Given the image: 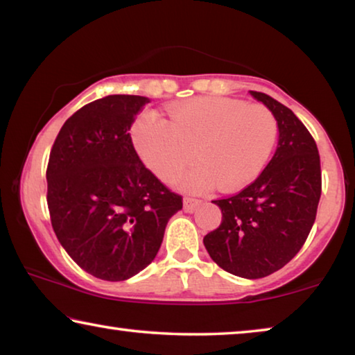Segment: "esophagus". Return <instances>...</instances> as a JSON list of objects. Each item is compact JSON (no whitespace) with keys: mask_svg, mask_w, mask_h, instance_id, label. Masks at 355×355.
Masks as SVG:
<instances>
[{"mask_svg":"<svg viewBox=\"0 0 355 355\" xmlns=\"http://www.w3.org/2000/svg\"><path fill=\"white\" fill-rule=\"evenodd\" d=\"M200 203H202L200 200H197V199H189V197H188V199H184V200H183V208H184V211H186V213H192L197 207L200 205Z\"/></svg>","mask_w":355,"mask_h":355,"instance_id":"obj_1","label":"esophagus"}]
</instances>
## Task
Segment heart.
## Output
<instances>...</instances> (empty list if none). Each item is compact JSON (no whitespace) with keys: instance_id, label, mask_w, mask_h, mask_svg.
<instances>
[{"instance_id":"b5f03b06","label":"heart","mask_w":355,"mask_h":355,"mask_svg":"<svg viewBox=\"0 0 355 355\" xmlns=\"http://www.w3.org/2000/svg\"><path fill=\"white\" fill-rule=\"evenodd\" d=\"M169 120L144 112L133 125V144L147 169L172 180L192 159L202 163L177 178L180 188L203 192L250 184L266 167L279 136L274 114L263 105L224 97H199L167 107Z\"/></svg>"}]
</instances>
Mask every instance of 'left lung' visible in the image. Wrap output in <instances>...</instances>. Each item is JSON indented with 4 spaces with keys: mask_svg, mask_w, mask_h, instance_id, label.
<instances>
[{
    "mask_svg": "<svg viewBox=\"0 0 355 355\" xmlns=\"http://www.w3.org/2000/svg\"><path fill=\"white\" fill-rule=\"evenodd\" d=\"M249 92L277 120V148L254 183L213 202L222 222L203 244L224 271L261 279L284 268L307 239L321 197V164L315 139L290 107Z\"/></svg>",
    "mask_w": 355,
    "mask_h": 355,
    "instance_id": "obj_1",
    "label": "left lung"
}]
</instances>
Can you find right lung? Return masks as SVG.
<instances>
[{"instance_id": "add662e5", "label": "right lung", "mask_w": 355, "mask_h": 355, "mask_svg": "<svg viewBox=\"0 0 355 355\" xmlns=\"http://www.w3.org/2000/svg\"><path fill=\"white\" fill-rule=\"evenodd\" d=\"M148 101L107 95L83 106L65 120L48 161L53 230L71 260L101 280H127L146 269L183 207L131 142V125Z\"/></svg>"}]
</instances>
